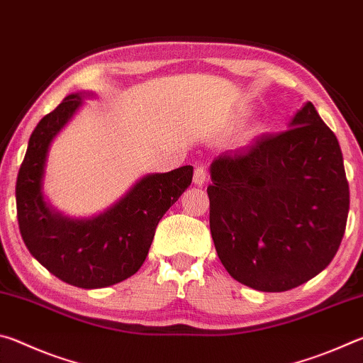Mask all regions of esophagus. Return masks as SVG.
Returning <instances> with one entry per match:
<instances>
[{"label":"esophagus","mask_w":363,"mask_h":363,"mask_svg":"<svg viewBox=\"0 0 363 363\" xmlns=\"http://www.w3.org/2000/svg\"><path fill=\"white\" fill-rule=\"evenodd\" d=\"M206 182V168L203 164H200V167L195 168V173H194V184L195 186H203Z\"/></svg>","instance_id":"obj_1"}]
</instances>
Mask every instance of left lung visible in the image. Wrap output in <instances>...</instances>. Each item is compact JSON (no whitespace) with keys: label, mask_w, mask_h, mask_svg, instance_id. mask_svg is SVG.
Segmentation results:
<instances>
[{"label":"left lung","mask_w":363,"mask_h":363,"mask_svg":"<svg viewBox=\"0 0 363 363\" xmlns=\"http://www.w3.org/2000/svg\"><path fill=\"white\" fill-rule=\"evenodd\" d=\"M210 174L211 237L237 281L288 291L333 259L346 230L349 184L337 139L312 102L286 131L220 153Z\"/></svg>","instance_id":"8db88e82"}]
</instances>
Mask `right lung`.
Segmentation results:
<instances>
[{
  "label": "right lung",
  "mask_w": 363,
  "mask_h": 363,
  "mask_svg": "<svg viewBox=\"0 0 363 363\" xmlns=\"http://www.w3.org/2000/svg\"><path fill=\"white\" fill-rule=\"evenodd\" d=\"M73 93L43 116L28 140L16 184L17 220L30 253L65 284L93 290L126 280L143 266L163 214L192 182L194 168L145 174L104 213L70 218L43 195L49 147L84 97Z\"/></svg>",
  "instance_id": "right-lung-1"
}]
</instances>
